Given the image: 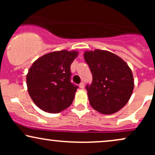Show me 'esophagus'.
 Masks as SVG:
<instances>
[{
  "instance_id": "34e87169",
  "label": "esophagus",
  "mask_w": 155,
  "mask_h": 155,
  "mask_svg": "<svg viewBox=\"0 0 155 155\" xmlns=\"http://www.w3.org/2000/svg\"><path fill=\"white\" fill-rule=\"evenodd\" d=\"M79 87H80V88H81V89H83L84 87V82H81L80 83V84H79Z\"/></svg>"
}]
</instances>
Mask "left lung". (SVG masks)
Wrapping results in <instances>:
<instances>
[{
	"label": "left lung",
	"mask_w": 155,
	"mask_h": 155,
	"mask_svg": "<svg viewBox=\"0 0 155 155\" xmlns=\"http://www.w3.org/2000/svg\"><path fill=\"white\" fill-rule=\"evenodd\" d=\"M84 60L92 74L86 85L92 107L104 114H111L128 102L134 87L133 74L127 63L108 51H86Z\"/></svg>",
	"instance_id": "1"
}]
</instances>
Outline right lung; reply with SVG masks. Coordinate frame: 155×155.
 I'll use <instances>...</instances> for the list:
<instances>
[{
	"label": "right lung",
	"instance_id": "obj_1",
	"mask_svg": "<svg viewBox=\"0 0 155 155\" xmlns=\"http://www.w3.org/2000/svg\"><path fill=\"white\" fill-rule=\"evenodd\" d=\"M77 51L48 53L35 60L27 75V86L34 104L48 113H59L71 106L79 87L71 81V65Z\"/></svg>",
	"mask_w": 155,
	"mask_h": 155
}]
</instances>
